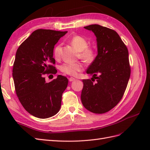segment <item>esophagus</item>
<instances>
[{"label": "esophagus", "mask_w": 150, "mask_h": 150, "mask_svg": "<svg viewBox=\"0 0 150 150\" xmlns=\"http://www.w3.org/2000/svg\"><path fill=\"white\" fill-rule=\"evenodd\" d=\"M75 81V79L73 78V77H70L69 79V82H73V81Z\"/></svg>", "instance_id": "obj_1"}]
</instances>
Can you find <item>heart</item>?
Listing matches in <instances>:
<instances>
[{
	"label": "heart",
	"instance_id": "heart-1",
	"mask_svg": "<svg viewBox=\"0 0 150 150\" xmlns=\"http://www.w3.org/2000/svg\"><path fill=\"white\" fill-rule=\"evenodd\" d=\"M70 42L73 47L79 51V55L81 58L88 63L92 62L96 58L97 51L94 46H88V40L84 37L81 35L73 36ZM61 46L60 44L56 46L53 51L54 56L55 58H59L60 54ZM84 69V66L81 62L75 63H64L60 67V71L65 74L75 76L77 73L81 71Z\"/></svg>",
	"mask_w": 150,
	"mask_h": 150
}]
</instances>
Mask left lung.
<instances>
[{
    "label": "left lung",
    "mask_w": 150,
    "mask_h": 150,
    "mask_svg": "<svg viewBox=\"0 0 150 150\" xmlns=\"http://www.w3.org/2000/svg\"><path fill=\"white\" fill-rule=\"evenodd\" d=\"M84 28L97 37V55L86 71L93 77L82 80L81 101L91 112L104 113L119 103L128 85V51L115 31L98 24Z\"/></svg>",
    "instance_id": "obj_1"
}]
</instances>
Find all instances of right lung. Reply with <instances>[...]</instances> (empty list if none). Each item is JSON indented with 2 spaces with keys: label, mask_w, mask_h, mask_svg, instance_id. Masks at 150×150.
Returning a JSON list of instances; mask_svg holds the SVG:
<instances>
[{
  "label": "right lung",
  "mask_w": 150,
  "mask_h": 150,
  "mask_svg": "<svg viewBox=\"0 0 150 150\" xmlns=\"http://www.w3.org/2000/svg\"><path fill=\"white\" fill-rule=\"evenodd\" d=\"M68 31L37 30L22 42L16 52L13 68L15 91L22 106L40 119L55 115L61 106L62 95L68 84L66 77L57 76L48 83L44 75L55 74L52 64L53 49Z\"/></svg>",
  "instance_id": "add662e5"
}]
</instances>
